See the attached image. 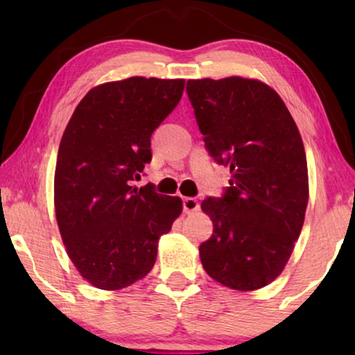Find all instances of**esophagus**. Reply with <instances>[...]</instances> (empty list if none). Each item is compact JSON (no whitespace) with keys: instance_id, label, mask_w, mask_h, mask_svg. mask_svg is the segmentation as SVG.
Here are the masks:
<instances>
[{"instance_id":"34e87169","label":"esophagus","mask_w":355,"mask_h":355,"mask_svg":"<svg viewBox=\"0 0 355 355\" xmlns=\"http://www.w3.org/2000/svg\"><path fill=\"white\" fill-rule=\"evenodd\" d=\"M182 205H184V211H186L187 215H191V213L197 211L198 208H200V205H198V200H196V198H192V197L184 198Z\"/></svg>"}]
</instances>
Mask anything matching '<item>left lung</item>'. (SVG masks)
<instances>
[{
	"label": "left lung",
	"mask_w": 355,
	"mask_h": 355,
	"mask_svg": "<svg viewBox=\"0 0 355 355\" xmlns=\"http://www.w3.org/2000/svg\"><path fill=\"white\" fill-rule=\"evenodd\" d=\"M187 95L207 150L231 173L225 196L202 202L213 221L198 249L203 268L230 289L265 288L284 270L304 226L302 137L281 96L261 80H187Z\"/></svg>",
	"instance_id": "obj_1"
}]
</instances>
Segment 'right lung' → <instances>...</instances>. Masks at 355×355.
Returning a JSON list of instances; mask_svg holds the SVG:
<instances>
[{
    "label": "right lung",
    "mask_w": 355,
    "mask_h": 355,
    "mask_svg": "<svg viewBox=\"0 0 355 355\" xmlns=\"http://www.w3.org/2000/svg\"><path fill=\"white\" fill-rule=\"evenodd\" d=\"M184 79L129 77L89 90L67 123L55 169V211L82 278L118 291L145 278L179 197L132 187L152 159L150 137L181 100Z\"/></svg>",
    "instance_id": "right-lung-1"
}]
</instances>
